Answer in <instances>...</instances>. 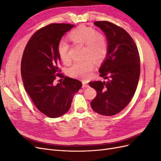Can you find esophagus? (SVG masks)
I'll return each mask as SVG.
<instances>
[{
  "mask_svg": "<svg viewBox=\"0 0 161 161\" xmlns=\"http://www.w3.org/2000/svg\"><path fill=\"white\" fill-rule=\"evenodd\" d=\"M89 85L86 84V82H82V87H83V88H86V87H89Z\"/></svg>",
  "mask_w": 161,
  "mask_h": 161,
  "instance_id": "obj_1",
  "label": "esophagus"
}]
</instances>
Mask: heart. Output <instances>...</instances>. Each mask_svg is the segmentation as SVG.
<instances>
[{
    "mask_svg": "<svg viewBox=\"0 0 161 161\" xmlns=\"http://www.w3.org/2000/svg\"><path fill=\"white\" fill-rule=\"evenodd\" d=\"M69 38L74 44L82 45V61L75 62L69 70V75L75 78L86 79L89 78L94 69L95 62H101L108 53V43L106 37L102 33L97 31L94 28L80 25L69 33ZM57 51L60 60L65 64L70 62L69 54V46L64 41H60L57 46Z\"/></svg>",
    "mask_w": 161,
    "mask_h": 161,
    "instance_id": "obj_1",
    "label": "heart"
}]
</instances>
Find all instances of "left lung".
<instances>
[{
  "label": "left lung",
  "instance_id": "left-lung-1",
  "mask_svg": "<svg viewBox=\"0 0 161 161\" xmlns=\"http://www.w3.org/2000/svg\"><path fill=\"white\" fill-rule=\"evenodd\" d=\"M94 24L108 40V55L99 70V76L108 80L89 82L97 91L91 105L97 114L114 115L129 104L135 93L140 73V55L133 39L123 28L107 21Z\"/></svg>",
  "mask_w": 161,
  "mask_h": 161
}]
</instances>
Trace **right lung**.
<instances>
[{"label":"right lung","mask_w":161,"mask_h":161,"mask_svg":"<svg viewBox=\"0 0 161 161\" xmlns=\"http://www.w3.org/2000/svg\"><path fill=\"white\" fill-rule=\"evenodd\" d=\"M75 26L52 23L37 30L25 46L21 63L24 87L37 109L51 118L69 111L82 82L64 76L59 68L57 46L62 37ZM57 77L62 78L56 84Z\"/></svg>","instance_id":"obj_1"}]
</instances>
